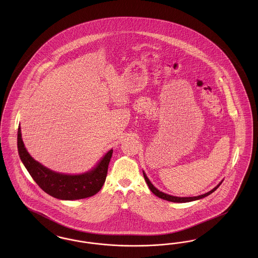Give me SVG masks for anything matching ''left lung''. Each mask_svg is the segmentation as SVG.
Returning a JSON list of instances; mask_svg holds the SVG:
<instances>
[{
    "instance_id": "8db88e82",
    "label": "left lung",
    "mask_w": 258,
    "mask_h": 258,
    "mask_svg": "<svg viewBox=\"0 0 258 258\" xmlns=\"http://www.w3.org/2000/svg\"><path fill=\"white\" fill-rule=\"evenodd\" d=\"M143 176H144V179H145V181H146V183H147L149 188L151 189V191H152L155 196L160 197L161 199H164V200H167V201H171V202H177V203L190 202V201H195V200L201 199V198H203V197H208V196H210L212 192H214V191H215V190H216V189L221 185V183H222V181H221V183L218 184L216 187H214L212 190H210L209 192L205 194V195H201V196L194 197H173V196H169V195H167V194H164V192H162V191H160L157 187H155V186H154V184H152V183L150 182V180L148 179L147 175L145 174V172L144 171H143Z\"/></svg>"
}]
</instances>
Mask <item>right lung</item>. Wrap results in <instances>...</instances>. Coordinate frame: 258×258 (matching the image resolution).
Listing matches in <instances>:
<instances>
[{"label":"right lung","mask_w":258,"mask_h":258,"mask_svg":"<svg viewBox=\"0 0 258 258\" xmlns=\"http://www.w3.org/2000/svg\"><path fill=\"white\" fill-rule=\"evenodd\" d=\"M17 147L26 169L38 186L51 197L61 200L82 199L98 194L105 182L113 153V150L107 152L97 166L90 171L79 175H68L50 170L30 156L22 140L20 125L17 133Z\"/></svg>","instance_id":"add662e5"}]
</instances>
